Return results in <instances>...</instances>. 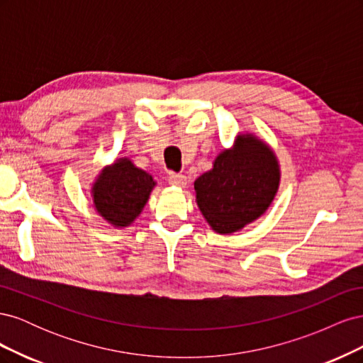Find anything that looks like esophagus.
<instances>
[{
	"instance_id": "1",
	"label": "esophagus",
	"mask_w": 363,
	"mask_h": 363,
	"mask_svg": "<svg viewBox=\"0 0 363 363\" xmlns=\"http://www.w3.org/2000/svg\"><path fill=\"white\" fill-rule=\"evenodd\" d=\"M168 182L172 186H177V188H184V186H186V175L171 171V172H168Z\"/></svg>"
}]
</instances>
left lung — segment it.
<instances>
[{
    "label": "left lung",
    "instance_id": "1",
    "mask_svg": "<svg viewBox=\"0 0 363 363\" xmlns=\"http://www.w3.org/2000/svg\"><path fill=\"white\" fill-rule=\"evenodd\" d=\"M280 180L279 163L262 140L240 136L221 152L213 169L195 180L196 203L218 233H233L267 211Z\"/></svg>",
    "mask_w": 363,
    "mask_h": 363
}]
</instances>
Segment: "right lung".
Returning <instances> with one entry per match:
<instances>
[{
  "label": "right lung",
  "instance_id": "right-lung-1",
  "mask_svg": "<svg viewBox=\"0 0 363 363\" xmlns=\"http://www.w3.org/2000/svg\"><path fill=\"white\" fill-rule=\"evenodd\" d=\"M155 180L136 168L128 159H119L103 169L94 186V203L98 213L108 223L125 227L145 206Z\"/></svg>",
  "mask_w": 363,
  "mask_h": 363
}]
</instances>
